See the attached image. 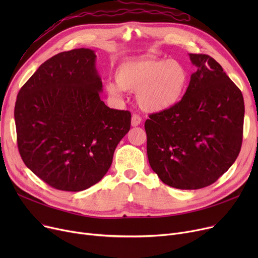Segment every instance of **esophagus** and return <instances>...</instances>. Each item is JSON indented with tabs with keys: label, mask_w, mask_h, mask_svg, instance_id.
<instances>
[{
	"label": "esophagus",
	"mask_w": 258,
	"mask_h": 258,
	"mask_svg": "<svg viewBox=\"0 0 258 258\" xmlns=\"http://www.w3.org/2000/svg\"><path fill=\"white\" fill-rule=\"evenodd\" d=\"M141 121H142V118L139 115L134 114L132 116V125L133 126H138L141 123Z\"/></svg>",
	"instance_id": "obj_1"
}]
</instances>
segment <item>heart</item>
Masks as SVG:
<instances>
[{
	"label": "heart",
	"mask_w": 258,
	"mask_h": 258,
	"mask_svg": "<svg viewBox=\"0 0 258 258\" xmlns=\"http://www.w3.org/2000/svg\"><path fill=\"white\" fill-rule=\"evenodd\" d=\"M115 79L104 84L108 96L121 98L124 90L137 91V100L143 110L162 112L181 100L188 74L178 60L142 58L121 62Z\"/></svg>",
	"instance_id": "obj_1"
}]
</instances>
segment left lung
I'll list each match as a JSON object with an SVG mask.
<instances>
[{
    "label": "left lung",
    "mask_w": 258,
    "mask_h": 258,
    "mask_svg": "<svg viewBox=\"0 0 258 258\" xmlns=\"http://www.w3.org/2000/svg\"><path fill=\"white\" fill-rule=\"evenodd\" d=\"M198 67L181 101L145 121L147 158L164 184L209 186L231 166L242 142L245 104L240 90L206 54H189Z\"/></svg>",
    "instance_id": "left-lung-1"
}]
</instances>
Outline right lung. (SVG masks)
I'll list each match as a JSON object with an SVG mask.
<instances>
[{
  "label": "right lung",
  "mask_w": 258,
  "mask_h": 258,
  "mask_svg": "<svg viewBox=\"0 0 258 258\" xmlns=\"http://www.w3.org/2000/svg\"><path fill=\"white\" fill-rule=\"evenodd\" d=\"M95 60L91 49L60 52L39 66L17 97L22 160L58 190L81 191L98 183L131 127L128 111L113 110L100 99Z\"/></svg>",
  "instance_id": "1"
}]
</instances>
